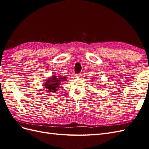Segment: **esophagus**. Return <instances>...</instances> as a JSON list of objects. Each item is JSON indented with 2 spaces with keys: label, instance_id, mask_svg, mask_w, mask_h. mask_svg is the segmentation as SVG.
<instances>
[{
  "label": "esophagus",
  "instance_id": "34e87169",
  "mask_svg": "<svg viewBox=\"0 0 149 149\" xmlns=\"http://www.w3.org/2000/svg\"><path fill=\"white\" fill-rule=\"evenodd\" d=\"M81 77V74H75L74 75L75 78H80Z\"/></svg>",
  "mask_w": 149,
  "mask_h": 149
}]
</instances>
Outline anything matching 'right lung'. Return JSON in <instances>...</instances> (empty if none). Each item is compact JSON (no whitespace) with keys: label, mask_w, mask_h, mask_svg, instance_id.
Segmentation results:
<instances>
[{"label":"right lung","mask_w":149,"mask_h":149,"mask_svg":"<svg viewBox=\"0 0 149 149\" xmlns=\"http://www.w3.org/2000/svg\"><path fill=\"white\" fill-rule=\"evenodd\" d=\"M64 81H66V77L58 76H55L53 75L45 81V82L44 83L45 88L47 89V91L48 93H55V92L57 91L56 89L60 87L61 82H63Z\"/></svg>","instance_id":"obj_1"}]
</instances>
